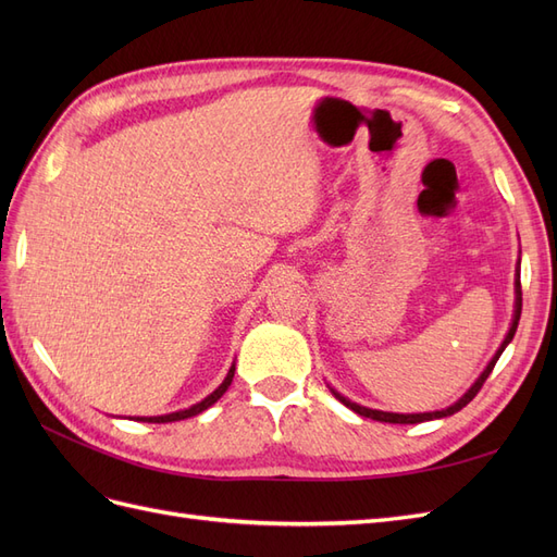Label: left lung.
Wrapping results in <instances>:
<instances>
[{
    "instance_id": "8db88e82",
    "label": "left lung",
    "mask_w": 557,
    "mask_h": 557,
    "mask_svg": "<svg viewBox=\"0 0 557 557\" xmlns=\"http://www.w3.org/2000/svg\"><path fill=\"white\" fill-rule=\"evenodd\" d=\"M520 309H522V293H520V276H518V281H516V315H513V323H511V330H509V334H507V339H504V344L499 346V350H497V356L491 360V364L485 367V372L479 376V381L469 387V393L460 399V401H455L453 407H448V409H444V411H432V413H387V411H374V409H367V407H360V404H356V401H350V399H346V397H342L339 393H334V397L339 399L342 404H346L348 409H352L356 413H360V416H364V418H372V420H381V423H399V425H413V423H423V420H434V418H446V416H453L455 411H460L462 407H467V404L474 399L476 395H479V391L483 387V383H485V379L491 376V372H493V367H495V362L499 360V356H502V350L509 346V342L513 339V334H516V327H518V320H520Z\"/></svg>"
}]
</instances>
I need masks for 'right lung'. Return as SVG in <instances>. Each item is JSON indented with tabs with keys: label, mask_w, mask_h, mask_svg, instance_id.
<instances>
[{
	"label": "right lung",
	"mask_w": 557,
	"mask_h": 557,
	"mask_svg": "<svg viewBox=\"0 0 557 557\" xmlns=\"http://www.w3.org/2000/svg\"><path fill=\"white\" fill-rule=\"evenodd\" d=\"M232 376H234V364H232V369L227 372V376H225V381L215 387V391L207 397V399H201L199 404H195V407H190V409H185V411H176V413H166V416H153V418H137V420H144V423H174V420H183V418H190V416H197V413H201V411H207L211 404H215L218 399L223 397V393L227 391L230 387V383H232Z\"/></svg>",
	"instance_id": "1"
}]
</instances>
